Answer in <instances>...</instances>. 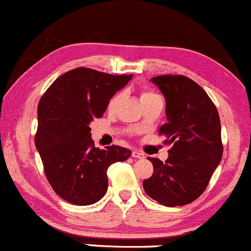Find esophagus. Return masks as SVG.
Returning a JSON list of instances; mask_svg holds the SVG:
<instances>
[{"mask_svg": "<svg viewBox=\"0 0 251 251\" xmlns=\"http://www.w3.org/2000/svg\"><path fill=\"white\" fill-rule=\"evenodd\" d=\"M131 156H133L134 158H144V157H145V153L141 152V151L134 150L133 153H131Z\"/></svg>", "mask_w": 251, "mask_h": 251, "instance_id": "1", "label": "esophagus"}]
</instances>
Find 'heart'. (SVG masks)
Here are the masks:
<instances>
[{
  "label": "heart",
  "mask_w": 251,
  "mask_h": 251,
  "mask_svg": "<svg viewBox=\"0 0 251 251\" xmlns=\"http://www.w3.org/2000/svg\"><path fill=\"white\" fill-rule=\"evenodd\" d=\"M153 95H156V94L151 93V91H143V93H141L140 99H141V100H144V99L150 98V96H153ZM120 100H121V95H120V94H117V95L113 96V98L111 99L110 103H108V110H113V108H115L116 106L118 105Z\"/></svg>",
  "instance_id": "b5f03b06"
}]
</instances>
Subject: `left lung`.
<instances>
[{
	"label": "left lung",
	"mask_w": 251,
	"mask_h": 251,
	"mask_svg": "<svg viewBox=\"0 0 251 251\" xmlns=\"http://www.w3.org/2000/svg\"><path fill=\"white\" fill-rule=\"evenodd\" d=\"M151 81L166 100L167 123L160 134L172 145L166 162L149 157L153 175L143 182L151 199L165 206H182L206 189L223 146L217 108L204 89L184 75H158Z\"/></svg>",
	"instance_id": "8db88e82"
}]
</instances>
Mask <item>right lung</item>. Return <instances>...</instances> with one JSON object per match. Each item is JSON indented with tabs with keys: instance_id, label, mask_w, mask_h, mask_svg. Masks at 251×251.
I'll return each mask as SVG.
<instances>
[{
	"instance_id": "right-lung-1",
	"label": "right lung",
	"mask_w": 251,
	"mask_h": 251,
	"mask_svg": "<svg viewBox=\"0 0 251 251\" xmlns=\"http://www.w3.org/2000/svg\"><path fill=\"white\" fill-rule=\"evenodd\" d=\"M133 78L75 68L51 84L38 106L35 146L57 195L73 205L98 202L107 192V168L130 157L112 145L95 148L90 123L102 117L110 100Z\"/></svg>"
}]
</instances>
